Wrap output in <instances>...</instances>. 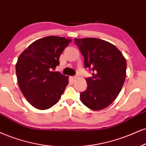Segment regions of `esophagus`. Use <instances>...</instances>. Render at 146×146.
<instances>
[{"label":"esophagus","mask_w":146,"mask_h":146,"mask_svg":"<svg viewBox=\"0 0 146 146\" xmlns=\"http://www.w3.org/2000/svg\"><path fill=\"white\" fill-rule=\"evenodd\" d=\"M70 78H71L72 80L73 81H74V80H76V76H71V77H70Z\"/></svg>","instance_id":"esophagus-1"}]
</instances>
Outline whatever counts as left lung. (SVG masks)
Masks as SVG:
<instances>
[{
    "label": "left lung",
    "instance_id": "obj_1",
    "mask_svg": "<svg viewBox=\"0 0 146 146\" xmlns=\"http://www.w3.org/2000/svg\"><path fill=\"white\" fill-rule=\"evenodd\" d=\"M84 57V67L92 71L86 78L87 89L80 94V101L92 110H101L116 100L126 78L127 62L120 51L111 43L96 38H74Z\"/></svg>",
    "mask_w": 146,
    "mask_h": 146
}]
</instances>
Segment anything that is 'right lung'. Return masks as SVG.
<instances>
[{
	"instance_id": "obj_1",
	"label": "right lung",
	"mask_w": 146,
	"mask_h": 146,
	"mask_svg": "<svg viewBox=\"0 0 146 146\" xmlns=\"http://www.w3.org/2000/svg\"><path fill=\"white\" fill-rule=\"evenodd\" d=\"M72 39L49 36L32 42L15 66L19 89L33 107L46 110L59 102L68 84V76L55 72L59 59Z\"/></svg>"
}]
</instances>
